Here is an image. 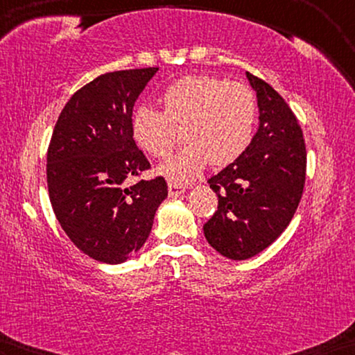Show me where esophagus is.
Instances as JSON below:
<instances>
[{"instance_id":"34e87169","label":"esophagus","mask_w":355,"mask_h":355,"mask_svg":"<svg viewBox=\"0 0 355 355\" xmlns=\"http://www.w3.org/2000/svg\"><path fill=\"white\" fill-rule=\"evenodd\" d=\"M184 192H186V187L178 186V184H173V182L168 184V196L169 197H179Z\"/></svg>"}]
</instances>
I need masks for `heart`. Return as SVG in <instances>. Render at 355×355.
I'll use <instances>...</instances> for the list:
<instances>
[{
	"label": "heart",
	"mask_w": 355,
	"mask_h": 355,
	"mask_svg": "<svg viewBox=\"0 0 355 355\" xmlns=\"http://www.w3.org/2000/svg\"><path fill=\"white\" fill-rule=\"evenodd\" d=\"M164 113L140 105L132 114V135L139 147L155 158L171 153L174 128H182L186 147L158 166L169 182L196 179L210 162L226 166L241 157L254 137L257 100L241 82L215 76H187L163 92Z\"/></svg>",
	"instance_id": "obj_1"
}]
</instances>
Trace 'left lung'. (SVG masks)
Returning <instances> with one entry per match:
<instances>
[{"label": "left lung", "mask_w": 355, "mask_h": 355, "mask_svg": "<svg viewBox=\"0 0 355 355\" xmlns=\"http://www.w3.org/2000/svg\"><path fill=\"white\" fill-rule=\"evenodd\" d=\"M257 94L259 129L239 158L208 179L218 210L203 225L213 249L247 260L278 239L297 210L307 153L288 103L265 80L245 72Z\"/></svg>", "instance_id": "left-lung-1"}]
</instances>
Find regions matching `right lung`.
I'll list each match as a JSON object with an SVG mask.
<instances>
[{
    "mask_svg": "<svg viewBox=\"0 0 355 355\" xmlns=\"http://www.w3.org/2000/svg\"><path fill=\"white\" fill-rule=\"evenodd\" d=\"M158 67L108 72L62 108L46 155L56 220L77 249L103 263H124L142 249L168 186L163 178L125 181L150 168L132 135V110Z\"/></svg>",
    "mask_w": 355,
    "mask_h": 355,
    "instance_id": "right-lung-1",
    "label": "right lung"
}]
</instances>
